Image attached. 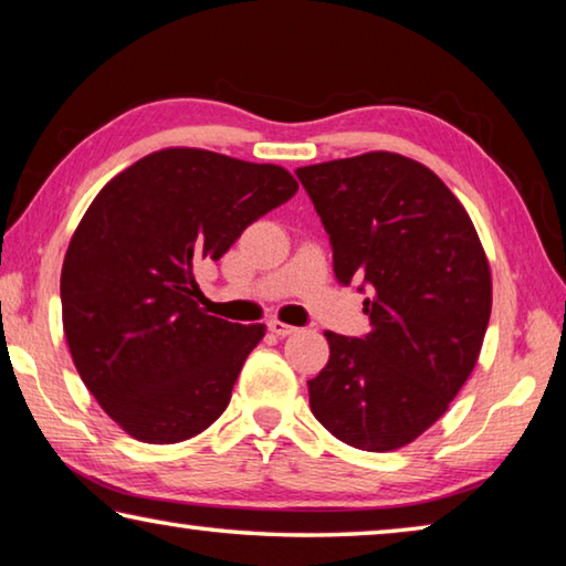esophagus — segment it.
Returning <instances> with one entry per match:
<instances>
[{"mask_svg":"<svg viewBox=\"0 0 566 566\" xmlns=\"http://www.w3.org/2000/svg\"><path fill=\"white\" fill-rule=\"evenodd\" d=\"M266 327H270V332L276 334V337H290V334L296 332V327H292V324H284L282 319H270L266 322Z\"/></svg>","mask_w":566,"mask_h":566,"instance_id":"esophagus-1","label":"esophagus"}]
</instances>
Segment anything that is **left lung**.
I'll list each match as a JSON object with an SVG mask.
<instances>
[{
	"label": "left lung",
	"mask_w": 566,
	"mask_h": 566,
	"mask_svg": "<svg viewBox=\"0 0 566 566\" xmlns=\"http://www.w3.org/2000/svg\"><path fill=\"white\" fill-rule=\"evenodd\" d=\"M296 177L329 234L337 282L371 286L367 337L324 332L312 415L364 452L407 447L472 375L492 314L490 260L462 202L415 159L367 151Z\"/></svg>",
	"instance_id": "1"
}]
</instances>
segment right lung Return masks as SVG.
<instances>
[{"label": "right lung", "mask_w": 566, "mask_h": 566, "mask_svg": "<svg viewBox=\"0 0 566 566\" xmlns=\"http://www.w3.org/2000/svg\"><path fill=\"white\" fill-rule=\"evenodd\" d=\"M300 189L280 165L169 147L109 179L62 264V322L92 397L129 437L177 444L222 415L264 324L199 306L195 280Z\"/></svg>", "instance_id": "obj_1"}]
</instances>
